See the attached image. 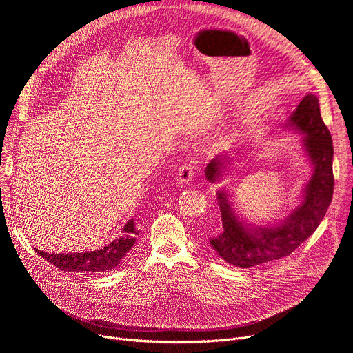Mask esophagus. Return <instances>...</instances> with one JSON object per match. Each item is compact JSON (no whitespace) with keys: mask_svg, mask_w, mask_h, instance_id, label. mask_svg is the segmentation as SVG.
Listing matches in <instances>:
<instances>
[{"mask_svg":"<svg viewBox=\"0 0 353 353\" xmlns=\"http://www.w3.org/2000/svg\"><path fill=\"white\" fill-rule=\"evenodd\" d=\"M194 174H195V165L194 162L188 161L185 163H183L180 168H179V172H177V177L181 183H188L194 179Z\"/></svg>","mask_w":353,"mask_h":353,"instance_id":"1","label":"esophagus"}]
</instances>
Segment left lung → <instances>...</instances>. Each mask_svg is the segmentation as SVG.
Here are the masks:
<instances>
[{"label":"left lung","mask_w":353,"mask_h":353,"mask_svg":"<svg viewBox=\"0 0 353 353\" xmlns=\"http://www.w3.org/2000/svg\"><path fill=\"white\" fill-rule=\"evenodd\" d=\"M289 127L303 132V146L313 165V174L305 187L303 201L285 221L275 226L247 228L243 225L228 201V194L218 191L222 232L210 240L212 248L229 264L241 268L256 267L283 259L310 237L331 204L334 192L332 138L320 114L319 99L307 94L292 113ZM223 162L212 159L205 176L216 181Z\"/></svg>","instance_id":"1"}]
</instances>
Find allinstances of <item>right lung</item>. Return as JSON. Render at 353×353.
Wrapping results in <instances>:
<instances>
[{"label": "right lung", "instance_id": "right-lung-1", "mask_svg": "<svg viewBox=\"0 0 353 353\" xmlns=\"http://www.w3.org/2000/svg\"><path fill=\"white\" fill-rule=\"evenodd\" d=\"M124 236L113 240L100 250L86 251V253H68V254H47L44 251L36 250L37 254L47 263L68 272H86L99 274L108 272L120 265L125 254L132 248L135 236L139 232L135 229L134 221L131 219L123 229Z\"/></svg>", "mask_w": 353, "mask_h": 353}]
</instances>
